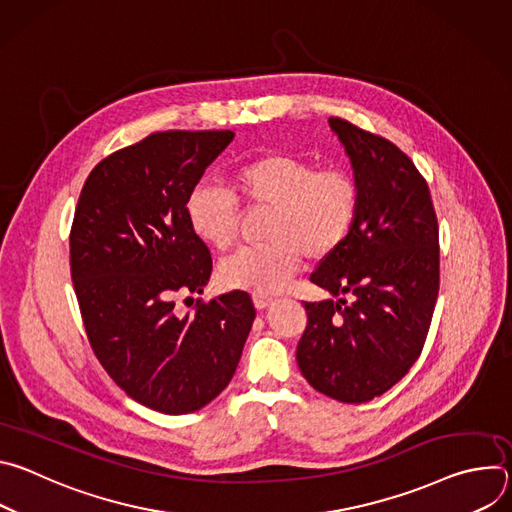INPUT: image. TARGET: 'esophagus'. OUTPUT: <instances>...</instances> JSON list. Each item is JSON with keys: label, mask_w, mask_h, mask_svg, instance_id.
I'll return each instance as SVG.
<instances>
[{"label": "esophagus", "mask_w": 512, "mask_h": 512, "mask_svg": "<svg viewBox=\"0 0 512 512\" xmlns=\"http://www.w3.org/2000/svg\"><path fill=\"white\" fill-rule=\"evenodd\" d=\"M253 302H255L257 310H265L273 302V298L265 296V294H253Z\"/></svg>", "instance_id": "esophagus-1"}]
</instances>
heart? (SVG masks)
<instances>
[{"label":"heart","mask_w":512,"mask_h":512,"mask_svg":"<svg viewBox=\"0 0 512 512\" xmlns=\"http://www.w3.org/2000/svg\"><path fill=\"white\" fill-rule=\"evenodd\" d=\"M239 200L267 208L263 245L247 247L221 265L229 287L269 294L283 287L306 255L312 261L338 251L354 227L360 186L342 166L271 152L255 156L231 174V188L198 182L186 198L192 233L212 249L227 251L239 229Z\"/></svg>","instance_id":"1"}]
</instances>
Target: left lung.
<instances>
[{"instance_id": "left-lung-1", "label": "left lung", "mask_w": 512, "mask_h": 512, "mask_svg": "<svg viewBox=\"0 0 512 512\" xmlns=\"http://www.w3.org/2000/svg\"><path fill=\"white\" fill-rule=\"evenodd\" d=\"M360 186L352 231L310 275L332 296L304 302L296 358L306 381L342 403H367L419 358L440 291V227L429 186L397 145L330 117Z\"/></svg>"}]
</instances>
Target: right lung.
<instances>
[{
  "label": "right lung",
  "instance_id": "right-lung-1",
  "mask_svg": "<svg viewBox=\"0 0 512 512\" xmlns=\"http://www.w3.org/2000/svg\"><path fill=\"white\" fill-rule=\"evenodd\" d=\"M233 131H156L101 160L70 227V275L89 344L131 399L192 413L231 383L255 320L247 291L176 312L202 294L212 257L192 233L186 198Z\"/></svg>",
  "mask_w": 512,
  "mask_h": 512
}]
</instances>
